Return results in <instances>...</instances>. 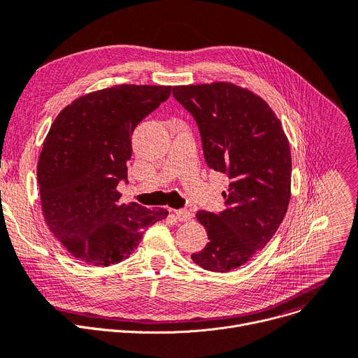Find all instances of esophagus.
Returning a JSON list of instances; mask_svg holds the SVG:
<instances>
[{
	"mask_svg": "<svg viewBox=\"0 0 358 358\" xmlns=\"http://www.w3.org/2000/svg\"><path fill=\"white\" fill-rule=\"evenodd\" d=\"M174 213H176V216H177V219H178L180 222H187V220H190V219H192V216H193V213H192L190 210H185V209L174 210Z\"/></svg>",
	"mask_w": 358,
	"mask_h": 358,
	"instance_id": "1",
	"label": "esophagus"
}]
</instances>
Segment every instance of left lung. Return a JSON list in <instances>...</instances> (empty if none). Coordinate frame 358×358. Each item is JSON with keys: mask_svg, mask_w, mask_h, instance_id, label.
<instances>
[{"mask_svg": "<svg viewBox=\"0 0 358 358\" xmlns=\"http://www.w3.org/2000/svg\"><path fill=\"white\" fill-rule=\"evenodd\" d=\"M173 96L194 117L209 168L229 178L224 210L196 215L209 242L192 259L228 273L267 245L287 212L289 141L275 113L250 90L229 83L177 85Z\"/></svg>", "mask_w": 358, "mask_h": 358, "instance_id": "1", "label": "left lung"}]
</instances>
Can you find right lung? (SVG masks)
Returning a JSON list of instances; mask_svg holds the SVG:
<instances>
[{"instance_id":"1","label":"right lung","mask_w":358,"mask_h":358,"mask_svg":"<svg viewBox=\"0 0 358 358\" xmlns=\"http://www.w3.org/2000/svg\"><path fill=\"white\" fill-rule=\"evenodd\" d=\"M171 87L115 85L66 106L53 122L37 164L49 229L84 264L108 267L127 258L165 209L120 203L135 127Z\"/></svg>"}]
</instances>
